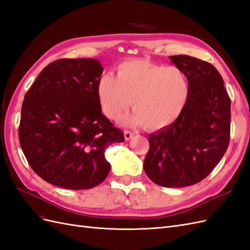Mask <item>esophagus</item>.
<instances>
[{
	"label": "esophagus",
	"instance_id": "1",
	"mask_svg": "<svg viewBox=\"0 0 250 250\" xmlns=\"http://www.w3.org/2000/svg\"><path fill=\"white\" fill-rule=\"evenodd\" d=\"M134 135V133L133 132H131V131H129V130H125L124 131V137H125V140L126 141H129L132 137Z\"/></svg>",
	"mask_w": 250,
	"mask_h": 250
}]
</instances>
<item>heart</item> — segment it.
<instances>
[{"instance_id":"b5f03b06","label":"heart","mask_w":250,"mask_h":250,"mask_svg":"<svg viewBox=\"0 0 250 250\" xmlns=\"http://www.w3.org/2000/svg\"><path fill=\"white\" fill-rule=\"evenodd\" d=\"M188 93V80L179 67L145 60L122 63L117 77L106 74L98 83V96L105 116L116 120L131 104L134 111L121 123L144 125L151 130L167 127L179 117Z\"/></svg>"}]
</instances>
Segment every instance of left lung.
Listing matches in <instances>:
<instances>
[{
    "label": "left lung",
    "instance_id": "obj_1",
    "mask_svg": "<svg viewBox=\"0 0 250 250\" xmlns=\"http://www.w3.org/2000/svg\"><path fill=\"white\" fill-rule=\"evenodd\" d=\"M170 60L188 79L187 102L172 124L149 135L143 167L154 184L184 188L206 178L228 150L230 99L213 64L188 55Z\"/></svg>",
    "mask_w": 250,
    "mask_h": 250
}]
</instances>
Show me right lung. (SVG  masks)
<instances>
[{"mask_svg": "<svg viewBox=\"0 0 250 250\" xmlns=\"http://www.w3.org/2000/svg\"><path fill=\"white\" fill-rule=\"evenodd\" d=\"M96 59H59L41 72L21 105L19 139L30 167L47 183L87 190L106 178L104 151L124 142L102 113Z\"/></svg>", "mask_w": 250, "mask_h": 250, "instance_id": "obj_1", "label": "right lung"}]
</instances>
